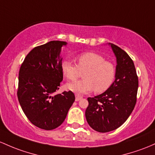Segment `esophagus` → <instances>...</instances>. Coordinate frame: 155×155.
Wrapping results in <instances>:
<instances>
[{
  "label": "esophagus",
  "mask_w": 155,
  "mask_h": 155,
  "mask_svg": "<svg viewBox=\"0 0 155 155\" xmlns=\"http://www.w3.org/2000/svg\"><path fill=\"white\" fill-rule=\"evenodd\" d=\"M82 99V96L79 95V94H75V101H79L80 100Z\"/></svg>",
  "instance_id": "1"
}]
</instances>
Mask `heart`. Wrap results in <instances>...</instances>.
<instances>
[{
    "instance_id": "b5f03b06",
    "label": "heart",
    "mask_w": 155,
    "mask_h": 155,
    "mask_svg": "<svg viewBox=\"0 0 155 155\" xmlns=\"http://www.w3.org/2000/svg\"><path fill=\"white\" fill-rule=\"evenodd\" d=\"M78 65L64 60L61 65L63 74L70 81H74L84 73V79L67 84L69 90L79 94H86L94 90L96 93L106 91L113 84L116 75L114 65L105 61L101 54L86 52L77 58Z\"/></svg>"
}]
</instances>
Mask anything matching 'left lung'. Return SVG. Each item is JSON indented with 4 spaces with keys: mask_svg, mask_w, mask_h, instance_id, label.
Here are the masks:
<instances>
[{
    "mask_svg": "<svg viewBox=\"0 0 155 155\" xmlns=\"http://www.w3.org/2000/svg\"><path fill=\"white\" fill-rule=\"evenodd\" d=\"M116 58V75L111 86L104 93L88 97L85 115L89 126L99 132L119 128L130 116L137 101L138 78L134 62L116 45L107 44Z\"/></svg>",
    "mask_w": 155,
    "mask_h": 155,
    "instance_id": "1",
    "label": "left lung"
}]
</instances>
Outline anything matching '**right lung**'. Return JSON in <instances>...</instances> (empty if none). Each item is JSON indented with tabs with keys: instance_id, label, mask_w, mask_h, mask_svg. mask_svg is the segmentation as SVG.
<instances>
[{
	"instance_id": "add662e5",
	"label": "right lung",
	"mask_w": 155,
	"mask_h": 155,
	"mask_svg": "<svg viewBox=\"0 0 155 155\" xmlns=\"http://www.w3.org/2000/svg\"><path fill=\"white\" fill-rule=\"evenodd\" d=\"M66 45L52 41L34 48L19 71L20 105L31 124L45 130L61 126L75 100L71 91L55 93L63 81L61 48Z\"/></svg>"
}]
</instances>
